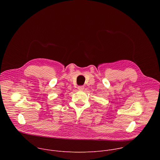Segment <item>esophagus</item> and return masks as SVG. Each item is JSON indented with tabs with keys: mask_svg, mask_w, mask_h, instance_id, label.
Here are the masks:
<instances>
[{
	"mask_svg": "<svg viewBox=\"0 0 160 160\" xmlns=\"http://www.w3.org/2000/svg\"><path fill=\"white\" fill-rule=\"evenodd\" d=\"M78 88L79 90H83V89H84V86H83V85H81V86H78Z\"/></svg>",
	"mask_w": 160,
	"mask_h": 160,
	"instance_id": "34e87169",
	"label": "esophagus"
}]
</instances>
